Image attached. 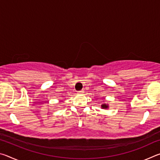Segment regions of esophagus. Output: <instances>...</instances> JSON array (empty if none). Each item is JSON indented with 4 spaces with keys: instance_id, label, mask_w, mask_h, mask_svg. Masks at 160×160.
I'll return each instance as SVG.
<instances>
[{
    "instance_id": "esophagus-1",
    "label": "esophagus",
    "mask_w": 160,
    "mask_h": 160,
    "mask_svg": "<svg viewBox=\"0 0 160 160\" xmlns=\"http://www.w3.org/2000/svg\"><path fill=\"white\" fill-rule=\"evenodd\" d=\"M83 93H84V90H80V91L78 92V94H82Z\"/></svg>"
}]
</instances>
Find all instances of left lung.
<instances>
[{
  "label": "left lung",
  "instance_id": "left-lung-1",
  "mask_svg": "<svg viewBox=\"0 0 160 160\" xmlns=\"http://www.w3.org/2000/svg\"><path fill=\"white\" fill-rule=\"evenodd\" d=\"M101 107H102V109H109V104H102L101 105Z\"/></svg>",
  "mask_w": 160,
  "mask_h": 160
}]
</instances>
